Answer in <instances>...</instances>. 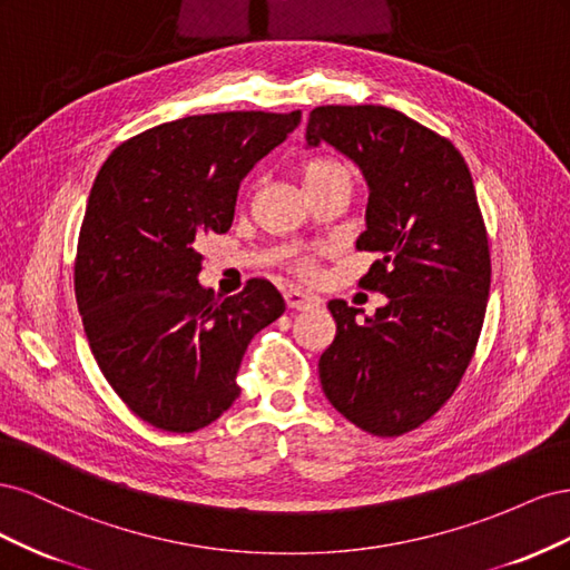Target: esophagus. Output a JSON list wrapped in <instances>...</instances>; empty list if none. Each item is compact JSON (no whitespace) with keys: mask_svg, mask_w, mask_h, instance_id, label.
Returning <instances> with one entry per match:
<instances>
[{"mask_svg":"<svg viewBox=\"0 0 570 570\" xmlns=\"http://www.w3.org/2000/svg\"><path fill=\"white\" fill-rule=\"evenodd\" d=\"M285 304H287L289 312H306V308L316 306V299L304 295V292H299V289H287L285 292Z\"/></svg>","mask_w":570,"mask_h":570,"instance_id":"1","label":"esophagus"}]
</instances>
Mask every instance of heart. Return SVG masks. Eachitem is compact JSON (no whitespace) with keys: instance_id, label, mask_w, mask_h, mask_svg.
<instances>
[{"instance_id":"1","label":"heart","mask_w":570,"mask_h":570,"mask_svg":"<svg viewBox=\"0 0 570 570\" xmlns=\"http://www.w3.org/2000/svg\"><path fill=\"white\" fill-rule=\"evenodd\" d=\"M302 178H304V185L308 187V185H318V183H325L331 178H352V168L344 161H337V159H312V161L304 164ZM297 271L302 275L312 273L314 271L312 258H299Z\"/></svg>"}]
</instances>
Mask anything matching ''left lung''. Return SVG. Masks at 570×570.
I'll return each instance as SVG.
<instances>
[{
  "label": "left lung",
  "mask_w": 570,
  "mask_h": 570,
  "mask_svg": "<svg viewBox=\"0 0 570 570\" xmlns=\"http://www.w3.org/2000/svg\"><path fill=\"white\" fill-rule=\"evenodd\" d=\"M321 142L368 183L356 249L381 258L358 285L387 297L364 321L327 302L337 333L318 358L321 385L356 428L404 435L450 400L485 318L492 268L473 178L450 140L387 107H316L306 147Z\"/></svg>",
  "instance_id": "1"
}]
</instances>
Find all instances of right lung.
<instances>
[{"instance_id": "obj_1", "label": "right lung", "mask_w": 570, "mask_h": 570, "mask_svg": "<svg viewBox=\"0 0 570 570\" xmlns=\"http://www.w3.org/2000/svg\"><path fill=\"white\" fill-rule=\"evenodd\" d=\"M302 111H223L149 128L99 168L76 254V299L99 371L128 409L195 433L237 396L252 337L285 302L252 278L218 299L199 283V239L226 233L243 178Z\"/></svg>"}]
</instances>
